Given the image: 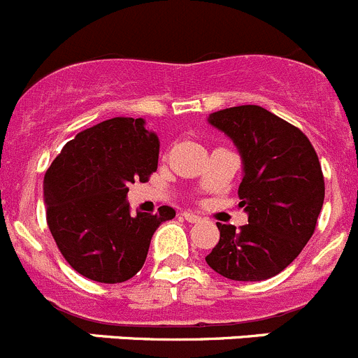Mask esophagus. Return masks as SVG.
Segmentation results:
<instances>
[{"instance_id":"1","label":"esophagus","mask_w":358,"mask_h":358,"mask_svg":"<svg viewBox=\"0 0 358 358\" xmlns=\"http://www.w3.org/2000/svg\"><path fill=\"white\" fill-rule=\"evenodd\" d=\"M182 217H185V220L188 221V223H199V221L202 220V217L196 216L195 213H189V210H185V213H182Z\"/></svg>"}]
</instances>
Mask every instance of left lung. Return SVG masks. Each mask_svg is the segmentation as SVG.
<instances>
[{
	"instance_id": "left-lung-1",
	"label": "left lung",
	"mask_w": 358,
	"mask_h": 358,
	"mask_svg": "<svg viewBox=\"0 0 358 358\" xmlns=\"http://www.w3.org/2000/svg\"><path fill=\"white\" fill-rule=\"evenodd\" d=\"M207 121L232 138L243 158L239 207L248 224H217L207 265L234 281H264L299 257L325 199L322 166L299 128L258 105L223 108Z\"/></svg>"
}]
</instances>
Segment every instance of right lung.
Returning a JSON list of instances; mask_svg holds the SVG:
<instances>
[{
	"label": "right lung",
	"instance_id": "1",
	"mask_svg": "<svg viewBox=\"0 0 358 358\" xmlns=\"http://www.w3.org/2000/svg\"><path fill=\"white\" fill-rule=\"evenodd\" d=\"M142 117H114L66 142L43 179L47 224L71 268L98 283H122L144 265L156 228L176 216L130 213L128 186L158 169L159 141Z\"/></svg>",
	"mask_w": 358,
	"mask_h": 358
}]
</instances>
